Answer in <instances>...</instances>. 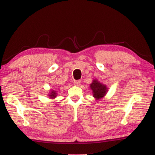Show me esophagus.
Wrapping results in <instances>:
<instances>
[{
	"mask_svg": "<svg viewBox=\"0 0 155 155\" xmlns=\"http://www.w3.org/2000/svg\"><path fill=\"white\" fill-rule=\"evenodd\" d=\"M81 83H82V82H81V80H75V81H74L75 85L78 86V87H80V86L81 85Z\"/></svg>",
	"mask_w": 155,
	"mask_h": 155,
	"instance_id": "esophagus-1",
	"label": "esophagus"
}]
</instances>
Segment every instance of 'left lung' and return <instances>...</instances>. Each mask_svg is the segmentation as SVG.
Returning <instances> with one entry per match:
<instances>
[{
    "label": "left lung",
    "mask_w": 155,
    "mask_h": 155,
    "mask_svg": "<svg viewBox=\"0 0 155 155\" xmlns=\"http://www.w3.org/2000/svg\"><path fill=\"white\" fill-rule=\"evenodd\" d=\"M89 87L92 91L93 96L95 97L96 101H99L104 97L108 92V88L107 85L101 82L97 79L93 80V82L90 84Z\"/></svg>",
    "instance_id": "obj_1"
}]
</instances>
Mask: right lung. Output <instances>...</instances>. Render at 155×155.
Here are the masks:
<instances>
[{
	"mask_svg": "<svg viewBox=\"0 0 155 155\" xmlns=\"http://www.w3.org/2000/svg\"><path fill=\"white\" fill-rule=\"evenodd\" d=\"M58 90L51 89V91H49V94H48V96L49 98L51 99H54L57 96H58Z\"/></svg>",
	"mask_w": 155,
	"mask_h": 155,
	"instance_id": "right-lung-1",
	"label": "right lung"
}]
</instances>
